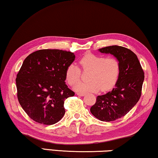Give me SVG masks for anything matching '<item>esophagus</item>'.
Segmentation results:
<instances>
[{"label": "esophagus", "instance_id": "esophagus-1", "mask_svg": "<svg viewBox=\"0 0 158 158\" xmlns=\"http://www.w3.org/2000/svg\"><path fill=\"white\" fill-rule=\"evenodd\" d=\"M76 94H77V95H78V96H84L85 95V93H77Z\"/></svg>", "mask_w": 158, "mask_h": 158}]
</instances>
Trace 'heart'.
I'll return each instance as SVG.
<instances>
[{
	"mask_svg": "<svg viewBox=\"0 0 158 158\" xmlns=\"http://www.w3.org/2000/svg\"><path fill=\"white\" fill-rule=\"evenodd\" d=\"M79 64L84 72H89L87 80L77 84L74 89L77 92H98L111 90L118 81L120 66L113 57L105 58L93 53H88L80 59ZM81 70L77 65L70 64L66 68L65 79L70 85H74L81 79Z\"/></svg>",
	"mask_w": 158,
	"mask_h": 158,
	"instance_id": "obj_1",
	"label": "heart"
}]
</instances>
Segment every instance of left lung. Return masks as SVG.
<instances>
[{
	"label": "left lung",
	"instance_id": "obj_1",
	"mask_svg": "<svg viewBox=\"0 0 158 158\" xmlns=\"http://www.w3.org/2000/svg\"><path fill=\"white\" fill-rule=\"evenodd\" d=\"M117 58L120 72L115 87L110 92L98 95L90 112L96 118L110 122L125 116L135 106L141 96L144 72L138 57L130 49L112 45L98 49Z\"/></svg>",
	"mask_w": 158,
	"mask_h": 158
}]
</instances>
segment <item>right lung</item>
Returning <instances> with one entry per match:
<instances>
[{"label":"right lung","mask_w":158,"mask_h":158,"mask_svg":"<svg viewBox=\"0 0 158 158\" xmlns=\"http://www.w3.org/2000/svg\"><path fill=\"white\" fill-rule=\"evenodd\" d=\"M75 58L73 52L44 49L25 59L15 79L17 96L32 120L53 125L63 117L64 101L75 95L65 82L66 68Z\"/></svg>","instance_id":"right-lung-1"}]
</instances>
